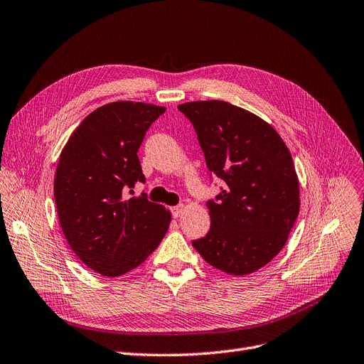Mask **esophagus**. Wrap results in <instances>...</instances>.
<instances>
[{"mask_svg": "<svg viewBox=\"0 0 364 364\" xmlns=\"http://www.w3.org/2000/svg\"><path fill=\"white\" fill-rule=\"evenodd\" d=\"M183 210H185V205H183V204H178V205L171 207V209H170L173 218H179V216L183 213Z\"/></svg>", "mask_w": 364, "mask_h": 364, "instance_id": "esophagus-1", "label": "esophagus"}]
</instances>
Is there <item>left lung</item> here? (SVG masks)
I'll list each match as a JSON object with an SVG mask.
<instances>
[{"label": "left lung", "mask_w": 364, "mask_h": 364, "mask_svg": "<svg viewBox=\"0 0 364 364\" xmlns=\"http://www.w3.org/2000/svg\"><path fill=\"white\" fill-rule=\"evenodd\" d=\"M210 175L225 182L205 204L210 230L193 246L212 267L246 275L286 245L299 213V182L291 155L268 123L223 100L182 103Z\"/></svg>", "instance_id": "1"}]
</instances>
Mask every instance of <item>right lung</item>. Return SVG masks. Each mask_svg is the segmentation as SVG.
Here are the masks:
<instances>
[{
    "label": "right lung",
    "mask_w": 364,
    "mask_h": 364,
    "mask_svg": "<svg viewBox=\"0 0 364 364\" xmlns=\"http://www.w3.org/2000/svg\"><path fill=\"white\" fill-rule=\"evenodd\" d=\"M164 107L119 100L95 109L62 149L55 200L68 245L93 271L118 277L139 267L159 247L171 220L146 194L137 157L146 130Z\"/></svg>",
    "instance_id": "1"
}]
</instances>
